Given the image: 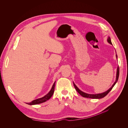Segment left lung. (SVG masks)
Masks as SVG:
<instances>
[{"mask_svg": "<svg viewBox=\"0 0 128 128\" xmlns=\"http://www.w3.org/2000/svg\"><path fill=\"white\" fill-rule=\"evenodd\" d=\"M107 42H108V43L110 44H112V41H111V39H110V38L109 37V36H108V38H107ZM116 59H118V56H117L116 54ZM119 74H120V69H119V67L118 66L117 70H116V80L115 82H114V84H112V86H111V88H109L106 91V92H103V93H100V94H90L82 92V91L81 90H80L78 88V86L76 85V84L74 83V88H75L76 90H77V92H78L81 96H82V97H85V98H92V99H101V98H102L104 97L105 96H106L108 94V93H109V92H110V91L112 90V88H113V87L114 86V85L116 84L117 82H118V77H119Z\"/></svg>", "mask_w": 128, "mask_h": 128, "instance_id": "left-lung-1", "label": "left lung"}]
</instances>
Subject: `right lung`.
Segmentation results:
<instances>
[{"label":"right lung","instance_id":"right-lung-1","mask_svg":"<svg viewBox=\"0 0 128 128\" xmlns=\"http://www.w3.org/2000/svg\"><path fill=\"white\" fill-rule=\"evenodd\" d=\"M55 82H54V84L52 87L51 90L46 95H45L42 98L35 99V100L31 101L30 103H27V104L30 105L38 104L44 103V102L46 101L47 100H48V99H50L51 98V97L52 96V95L54 93V86H55Z\"/></svg>","mask_w":128,"mask_h":128}]
</instances>
